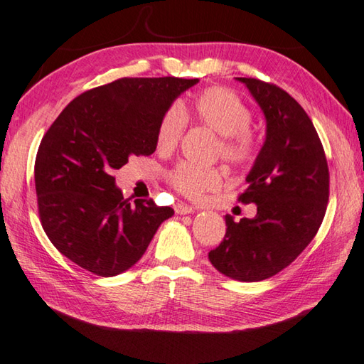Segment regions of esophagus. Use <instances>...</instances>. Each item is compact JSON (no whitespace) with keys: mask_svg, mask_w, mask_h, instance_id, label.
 Returning <instances> with one entry per match:
<instances>
[{"mask_svg":"<svg viewBox=\"0 0 364 364\" xmlns=\"http://www.w3.org/2000/svg\"><path fill=\"white\" fill-rule=\"evenodd\" d=\"M175 213L178 215H184V214H192L193 213V208L191 205H188V203H183V201H178L176 205L173 206Z\"/></svg>","mask_w":364,"mask_h":364,"instance_id":"obj_1","label":"esophagus"}]
</instances>
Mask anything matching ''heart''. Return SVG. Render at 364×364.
I'll use <instances>...</instances> for the list:
<instances>
[{
    "mask_svg": "<svg viewBox=\"0 0 364 364\" xmlns=\"http://www.w3.org/2000/svg\"><path fill=\"white\" fill-rule=\"evenodd\" d=\"M191 114L197 122L222 134L218 154L226 163L243 167L252 163L257 154L255 132L250 129L251 109L234 91L223 87H210L201 91L191 104L180 109L168 108L156 127V147L159 151H172L184 132V117ZM167 181L184 197L200 198L208 192L222 188L223 172L217 167H200L180 163L166 173Z\"/></svg>",
    "mask_w": 364,
    "mask_h": 364,
    "instance_id": "obj_1",
    "label": "heart"
}]
</instances>
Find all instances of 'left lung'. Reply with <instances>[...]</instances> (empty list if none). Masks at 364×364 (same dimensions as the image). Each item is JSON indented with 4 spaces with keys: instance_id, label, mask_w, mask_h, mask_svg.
<instances>
[{
    "instance_id": "1",
    "label": "left lung",
    "mask_w": 364,
    "mask_h": 364,
    "mask_svg": "<svg viewBox=\"0 0 364 364\" xmlns=\"http://www.w3.org/2000/svg\"><path fill=\"white\" fill-rule=\"evenodd\" d=\"M267 119V138L237 197L256 203L257 215L234 222L209 260L222 274L257 282L289 267L314 240L327 209L328 166L324 147L304 108L274 83L237 77Z\"/></svg>"
}]
</instances>
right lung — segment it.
<instances>
[{"label":"right lung","mask_w":364,"mask_h":364,"mask_svg":"<svg viewBox=\"0 0 364 364\" xmlns=\"http://www.w3.org/2000/svg\"><path fill=\"white\" fill-rule=\"evenodd\" d=\"M198 79L122 77L82 92L49 127L36 158L40 222L54 247L87 272L124 273L146 252L168 206L124 198L116 168L156 149V127Z\"/></svg>","instance_id":"1"}]
</instances>
